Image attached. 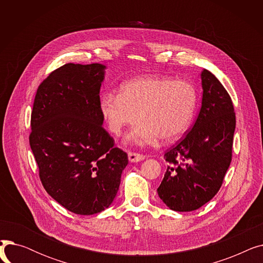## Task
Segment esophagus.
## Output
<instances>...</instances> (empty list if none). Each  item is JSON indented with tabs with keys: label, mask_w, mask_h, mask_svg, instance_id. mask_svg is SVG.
I'll return each instance as SVG.
<instances>
[{
	"label": "esophagus",
	"mask_w": 263,
	"mask_h": 263,
	"mask_svg": "<svg viewBox=\"0 0 263 263\" xmlns=\"http://www.w3.org/2000/svg\"><path fill=\"white\" fill-rule=\"evenodd\" d=\"M128 158H129V161L131 163H137V162H141L145 159V157L143 155H140V154H135V153H129L128 154Z\"/></svg>",
	"instance_id": "esophagus-1"
}]
</instances>
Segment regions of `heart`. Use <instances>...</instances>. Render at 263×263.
<instances>
[{"label": "heart", "mask_w": 263, "mask_h": 263, "mask_svg": "<svg viewBox=\"0 0 263 263\" xmlns=\"http://www.w3.org/2000/svg\"><path fill=\"white\" fill-rule=\"evenodd\" d=\"M197 103V90L191 83L145 76L123 83L119 95L102 93L99 107L108 130L115 135L139 119L126 142L144 145L158 139L164 143L180 139L191 126Z\"/></svg>", "instance_id": "1"}]
</instances>
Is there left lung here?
I'll use <instances>...</instances> for the list:
<instances>
[{
  "label": "left lung",
  "instance_id": "left-lung-1",
  "mask_svg": "<svg viewBox=\"0 0 263 263\" xmlns=\"http://www.w3.org/2000/svg\"><path fill=\"white\" fill-rule=\"evenodd\" d=\"M201 107L194 126L164 155L168 162L158 195L170 209L190 212L210 201L231 162L236 115L230 96L206 69L201 74Z\"/></svg>",
  "mask_w": 263,
  "mask_h": 263
}]
</instances>
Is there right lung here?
<instances>
[{
  "label": "right lung",
  "instance_id": "1",
  "mask_svg": "<svg viewBox=\"0 0 263 263\" xmlns=\"http://www.w3.org/2000/svg\"><path fill=\"white\" fill-rule=\"evenodd\" d=\"M106 66L66 64L39 85L30 146L48 194L80 215L100 213L119 190L128 155L103 129L100 87Z\"/></svg>",
  "mask_w": 263,
  "mask_h": 263
}]
</instances>
